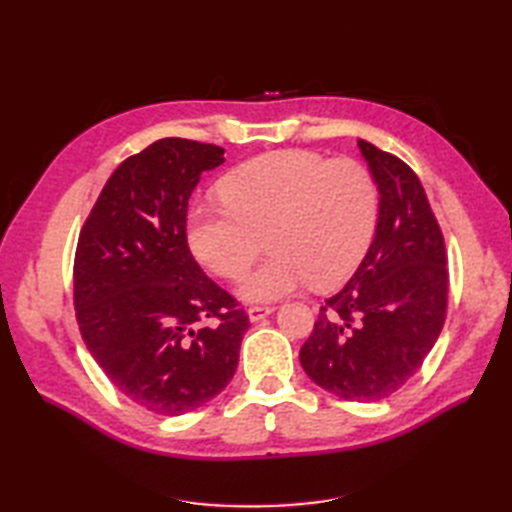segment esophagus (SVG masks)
<instances>
[{
    "label": "esophagus",
    "mask_w": 512,
    "mask_h": 512,
    "mask_svg": "<svg viewBox=\"0 0 512 512\" xmlns=\"http://www.w3.org/2000/svg\"><path fill=\"white\" fill-rule=\"evenodd\" d=\"M270 312H273V306H250L248 308V319L257 323V321H262L264 317H268Z\"/></svg>",
    "instance_id": "1"
}]
</instances>
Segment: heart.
<instances>
[{
	"label": "heart",
	"mask_w": 512,
	"mask_h": 512,
	"mask_svg": "<svg viewBox=\"0 0 512 512\" xmlns=\"http://www.w3.org/2000/svg\"><path fill=\"white\" fill-rule=\"evenodd\" d=\"M217 191L224 206L193 209L187 239L211 273L237 279L266 237L270 257L239 288L248 301L343 284L363 262L378 222V184L356 158L270 151L228 171Z\"/></svg>",
	"instance_id": "b5f03b06"
}]
</instances>
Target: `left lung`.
I'll return each mask as SVG.
<instances>
[{
  "mask_svg": "<svg viewBox=\"0 0 512 512\" xmlns=\"http://www.w3.org/2000/svg\"><path fill=\"white\" fill-rule=\"evenodd\" d=\"M358 147L380 193L376 235L345 288L325 299L299 358L330 394L374 402L405 385L438 341L449 270L416 171L367 140Z\"/></svg>",
  "mask_w": 512,
  "mask_h": 512,
  "instance_id": "8db88e82",
  "label": "left lung"
}]
</instances>
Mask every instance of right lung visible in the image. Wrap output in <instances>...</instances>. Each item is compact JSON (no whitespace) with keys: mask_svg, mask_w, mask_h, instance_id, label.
Returning a JSON list of instances; mask_svg holds the SVG:
<instances>
[{"mask_svg":"<svg viewBox=\"0 0 512 512\" xmlns=\"http://www.w3.org/2000/svg\"><path fill=\"white\" fill-rule=\"evenodd\" d=\"M222 162L217 145L156 140L118 165L76 244L83 341L123 396L160 416L193 411L231 383L250 325L187 242L191 193Z\"/></svg>","mask_w":512,"mask_h":512,"instance_id":"add662e5","label":"right lung"}]
</instances>
